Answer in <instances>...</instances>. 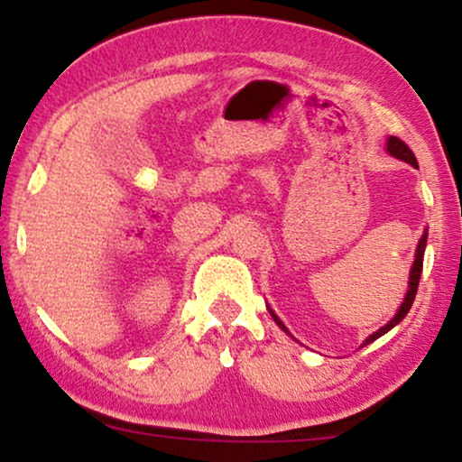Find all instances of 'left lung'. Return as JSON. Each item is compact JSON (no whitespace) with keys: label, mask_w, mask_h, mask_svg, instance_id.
Returning a JSON list of instances; mask_svg holds the SVG:
<instances>
[{"label":"left lung","mask_w":462,"mask_h":462,"mask_svg":"<svg viewBox=\"0 0 462 462\" xmlns=\"http://www.w3.org/2000/svg\"><path fill=\"white\" fill-rule=\"evenodd\" d=\"M387 151L393 157H397V160H402V162H406V163H410V166H414V168H419V162H416V157H414V153L412 151H410V147L403 141H400V138L397 136H389V141H387ZM425 245H427V231L422 233V237H420V242H419V248H416V256H414V263H412V269H410V282H408V292H406V299H403V302H402V307L397 309V313L393 315V319L389 321V324H384L381 330H376L374 334H370L368 338H365V343L364 345H368V343H372V340H376V338H381L383 334H387L391 328L393 326H397L400 324V321L406 318L408 315V311H410V307H412V302H414V296H416V290H419V280H420V273H422V256H425ZM269 309V307H267ZM269 313H271V318L275 319V324L282 328V330H286V326L282 324V319L277 318V315L271 311L269 309ZM288 332V330H286Z\"/></svg>","instance_id":"obj_1"}]
</instances>
